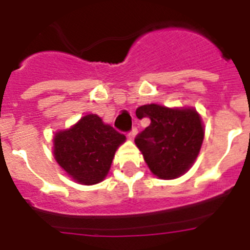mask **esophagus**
<instances>
[{
	"mask_svg": "<svg viewBox=\"0 0 250 250\" xmlns=\"http://www.w3.org/2000/svg\"><path fill=\"white\" fill-rule=\"evenodd\" d=\"M136 134H138V129H136V127H132V129L127 132V138L131 139V140H134L136 136Z\"/></svg>",
	"mask_w": 250,
	"mask_h": 250,
	"instance_id": "1",
	"label": "esophagus"
}]
</instances>
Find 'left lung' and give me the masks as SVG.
<instances>
[{"mask_svg":"<svg viewBox=\"0 0 250 250\" xmlns=\"http://www.w3.org/2000/svg\"><path fill=\"white\" fill-rule=\"evenodd\" d=\"M136 116L151 121L135 138L151 173L160 179H175L187 173L204 139V126L196 110L150 104L138 107Z\"/></svg>","mask_w":250,"mask_h":250,"instance_id":"left-lung-1","label":"left lung"}]
</instances>
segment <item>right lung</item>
I'll list each match as a JSON object with an SVG mask.
<instances>
[{"mask_svg": "<svg viewBox=\"0 0 250 250\" xmlns=\"http://www.w3.org/2000/svg\"><path fill=\"white\" fill-rule=\"evenodd\" d=\"M126 140L98 115H86L70 129L56 132L54 156L74 180L83 185L103 182L115 151Z\"/></svg>", "mask_w": 250, "mask_h": 250, "instance_id": "obj_1", "label": "right lung"}]
</instances>
